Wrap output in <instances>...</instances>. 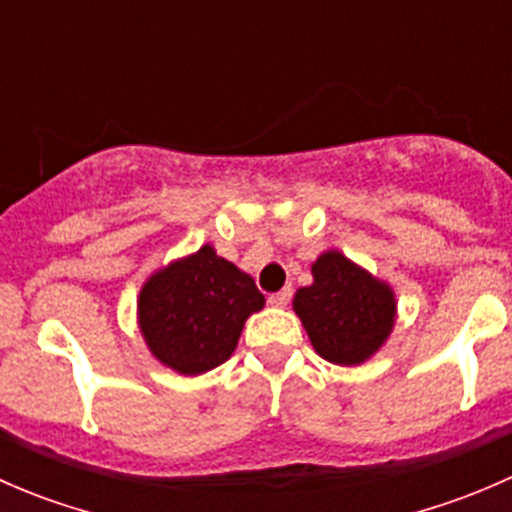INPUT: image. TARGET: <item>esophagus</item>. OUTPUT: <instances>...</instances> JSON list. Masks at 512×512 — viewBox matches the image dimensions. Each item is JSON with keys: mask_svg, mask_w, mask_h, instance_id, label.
<instances>
[{"mask_svg": "<svg viewBox=\"0 0 512 512\" xmlns=\"http://www.w3.org/2000/svg\"><path fill=\"white\" fill-rule=\"evenodd\" d=\"M289 297H292V289H282V292H277V294H272L270 297V304L272 307H277V309H282V307H287L289 304Z\"/></svg>", "mask_w": 512, "mask_h": 512, "instance_id": "34e87169", "label": "esophagus"}]
</instances>
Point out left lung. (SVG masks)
Here are the masks:
<instances>
[{
    "label": "left lung",
    "mask_w": 512,
    "mask_h": 512,
    "mask_svg": "<svg viewBox=\"0 0 512 512\" xmlns=\"http://www.w3.org/2000/svg\"><path fill=\"white\" fill-rule=\"evenodd\" d=\"M292 309L322 359L359 366L394 332L396 292L339 250H324L312 262V285L294 292Z\"/></svg>",
    "instance_id": "left-lung-1"
}]
</instances>
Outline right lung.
<instances>
[{"label": "right lung", "instance_id": "1", "mask_svg": "<svg viewBox=\"0 0 512 512\" xmlns=\"http://www.w3.org/2000/svg\"><path fill=\"white\" fill-rule=\"evenodd\" d=\"M262 307L255 280L208 242L148 275L136 319L153 359L180 376H198L230 359L247 317Z\"/></svg>", "mask_w": 512, "mask_h": 512}]
</instances>
